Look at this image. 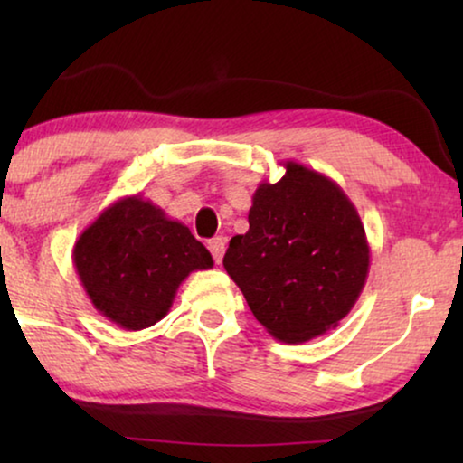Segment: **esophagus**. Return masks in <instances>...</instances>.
Here are the masks:
<instances>
[{"instance_id": "1", "label": "esophagus", "mask_w": 463, "mask_h": 463, "mask_svg": "<svg viewBox=\"0 0 463 463\" xmlns=\"http://www.w3.org/2000/svg\"><path fill=\"white\" fill-rule=\"evenodd\" d=\"M208 250H211L214 263L219 265L221 261H223V255H225V238H221V236L213 238L211 242H208Z\"/></svg>"}]
</instances>
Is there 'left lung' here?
Segmentation results:
<instances>
[{
	"instance_id": "8db88e82",
	"label": "left lung",
	"mask_w": 463,
	"mask_h": 463,
	"mask_svg": "<svg viewBox=\"0 0 463 463\" xmlns=\"http://www.w3.org/2000/svg\"><path fill=\"white\" fill-rule=\"evenodd\" d=\"M252 195L249 232L230 240L227 274L271 337L301 344L344 320L363 293L371 250L356 206L337 183L284 162Z\"/></svg>"
}]
</instances>
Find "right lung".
Returning a JSON list of instances; mask_svg holds the SVG:
<instances>
[{"label":"right lung","instance_id":"obj_1","mask_svg":"<svg viewBox=\"0 0 463 463\" xmlns=\"http://www.w3.org/2000/svg\"><path fill=\"white\" fill-rule=\"evenodd\" d=\"M73 265L92 306L126 331L168 314L176 288L213 257L179 221L141 195L119 198L73 246Z\"/></svg>","mask_w":463,"mask_h":463}]
</instances>
